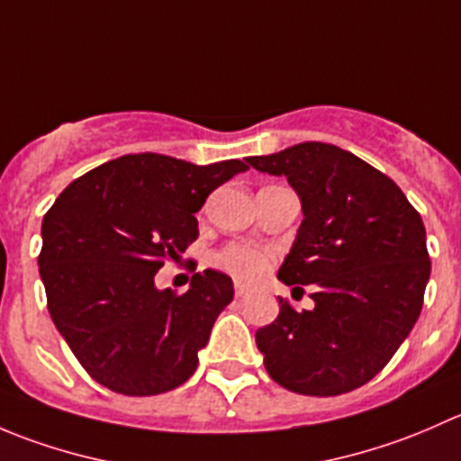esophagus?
Listing matches in <instances>:
<instances>
[{"label": "esophagus", "mask_w": 461, "mask_h": 461, "mask_svg": "<svg viewBox=\"0 0 461 461\" xmlns=\"http://www.w3.org/2000/svg\"><path fill=\"white\" fill-rule=\"evenodd\" d=\"M234 292H236V296H243L245 292H248V285H245L243 281H236L234 283Z\"/></svg>", "instance_id": "esophagus-1"}]
</instances>
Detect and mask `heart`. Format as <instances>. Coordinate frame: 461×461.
Masks as SVG:
<instances>
[{"label":"heart","mask_w":461,"mask_h":461,"mask_svg":"<svg viewBox=\"0 0 461 461\" xmlns=\"http://www.w3.org/2000/svg\"><path fill=\"white\" fill-rule=\"evenodd\" d=\"M213 263L231 276L243 281H257L272 267V254L267 249L248 243H230L213 257Z\"/></svg>","instance_id":"heart-1"}]
</instances>
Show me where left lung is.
I'll return each instance as SVG.
<instances>
[{
    "mask_svg": "<svg viewBox=\"0 0 461 461\" xmlns=\"http://www.w3.org/2000/svg\"><path fill=\"white\" fill-rule=\"evenodd\" d=\"M248 162L299 194L303 222L278 278L314 290V310L278 299V317L258 328L265 370L292 393H350L384 370L420 319L430 276L420 212L388 176L334 144Z\"/></svg>",
    "mask_w": 461,
    "mask_h": 461,
    "instance_id": "8db88e82",
    "label": "left lung"
}]
</instances>
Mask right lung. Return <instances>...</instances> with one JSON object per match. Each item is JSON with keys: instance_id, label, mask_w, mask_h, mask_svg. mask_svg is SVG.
I'll list each match as a JSON object with an SVG mask.
<instances>
[{"instance_id": "obj_1", "label": "right lung", "mask_w": 461, "mask_h": 461, "mask_svg": "<svg viewBox=\"0 0 461 461\" xmlns=\"http://www.w3.org/2000/svg\"><path fill=\"white\" fill-rule=\"evenodd\" d=\"M245 169L129 153L73 180L46 212L37 263L50 319L97 384L149 397L194 375L231 278L204 269L176 294L153 276L198 239L194 213L209 194Z\"/></svg>"}]
</instances>
